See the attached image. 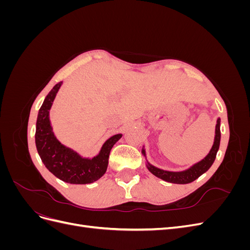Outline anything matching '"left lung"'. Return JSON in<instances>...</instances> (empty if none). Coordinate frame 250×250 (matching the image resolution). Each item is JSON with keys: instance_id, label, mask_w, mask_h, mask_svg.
Wrapping results in <instances>:
<instances>
[{"instance_id": "obj_1", "label": "left lung", "mask_w": 250, "mask_h": 250, "mask_svg": "<svg viewBox=\"0 0 250 250\" xmlns=\"http://www.w3.org/2000/svg\"><path fill=\"white\" fill-rule=\"evenodd\" d=\"M220 139H221L220 119H218L217 124H216V130H215L214 145L211 147L209 153L204 157L202 161L193 165L192 167L188 168V170L180 171V172H171V171H165L162 169H158L154 167V166L150 165L148 162H147V168L151 173L153 174V175L165 181H168V183L179 184V185L190 184L195 179H197L200 175H202L203 173H206L210 168V166L213 165V163L215 162L219 146H220ZM142 153L144 154V156H146L145 149H142Z\"/></svg>"}]
</instances>
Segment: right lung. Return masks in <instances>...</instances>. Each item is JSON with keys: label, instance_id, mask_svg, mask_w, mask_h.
<instances>
[{"label": "right lung", "instance_id": "1", "mask_svg": "<svg viewBox=\"0 0 250 250\" xmlns=\"http://www.w3.org/2000/svg\"><path fill=\"white\" fill-rule=\"evenodd\" d=\"M62 84V82H58L51 89L40 108L35 131L37 152L46 168L57 178L67 184H92L106 172L110 150L122 134L112 135L103 144L99 154L93 158L82 157L76 151L62 145L52 130L49 117L53 101Z\"/></svg>", "mask_w": 250, "mask_h": 250}]
</instances>
